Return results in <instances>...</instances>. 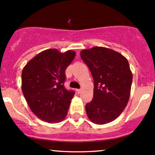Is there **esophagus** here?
I'll list each match as a JSON object with an SVG mask.
<instances>
[{
	"label": "esophagus",
	"instance_id": "esophagus-1",
	"mask_svg": "<svg viewBox=\"0 0 155 155\" xmlns=\"http://www.w3.org/2000/svg\"><path fill=\"white\" fill-rule=\"evenodd\" d=\"M76 92H77L78 94L81 93V89H77V90H76Z\"/></svg>",
	"mask_w": 155,
	"mask_h": 155
}]
</instances>
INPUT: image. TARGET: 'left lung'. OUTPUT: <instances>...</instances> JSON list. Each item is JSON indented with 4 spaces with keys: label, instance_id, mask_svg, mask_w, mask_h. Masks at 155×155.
<instances>
[{
    "label": "left lung",
    "instance_id": "1",
    "mask_svg": "<svg viewBox=\"0 0 155 155\" xmlns=\"http://www.w3.org/2000/svg\"><path fill=\"white\" fill-rule=\"evenodd\" d=\"M94 80L93 99L85 106L91 122L109 123L127 106L133 74L128 61L120 53L108 48L95 47L80 53Z\"/></svg>",
    "mask_w": 155,
    "mask_h": 155
}]
</instances>
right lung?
<instances>
[{
  "instance_id": "right-lung-1",
  "label": "right lung",
  "mask_w": 155,
  "mask_h": 155,
  "mask_svg": "<svg viewBox=\"0 0 155 155\" xmlns=\"http://www.w3.org/2000/svg\"><path fill=\"white\" fill-rule=\"evenodd\" d=\"M76 56L74 51L56 49L41 51L26 64L22 72V90L33 113L41 120L57 123L66 117L73 90L64 86L65 71Z\"/></svg>"
}]
</instances>
